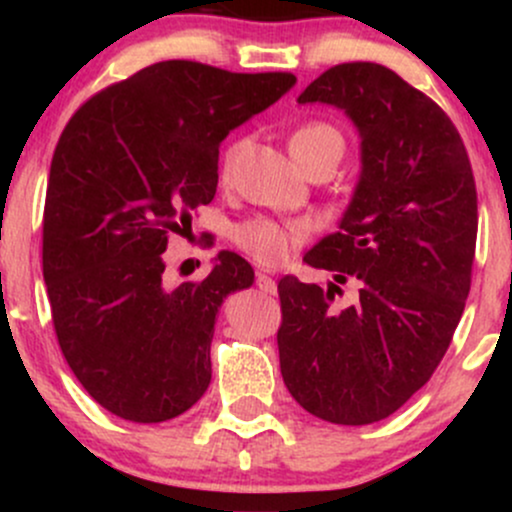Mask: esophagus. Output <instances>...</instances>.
<instances>
[{
  "instance_id": "obj_1",
  "label": "esophagus",
  "mask_w": 512,
  "mask_h": 512,
  "mask_svg": "<svg viewBox=\"0 0 512 512\" xmlns=\"http://www.w3.org/2000/svg\"><path fill=\"white\" fill-rule=\"evenodd\" d=\"M257 286H260L262 293H269V296H274L276 293V281L264 272H257Z\"/></svg>"
}]
</instances>
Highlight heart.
Returning a JSON list of instances; mask_svg holds the SVG:
<instances>
[{"label": "heart", "instance_id": "b5f03b06", "mask_svg": "<svg viewBox=\"0 0 512 512\" xmlns=\"http://www.w3.org/2000/svg\"><path fill=\"white\" fill-rule=\"evenodd\" d=\"M245 139H236L226 146L221 158V170L223 175L231 173L233 163L238 161L240 151H243ZM327 149L344 151V137L337 127L330 122H305L291 134V154L296 156V161L305 166L315 154ZM233 243L240 250L248 252L250 257H255L262 264H276L289 257L293 248L303 243L308 238V223L303 221H274L264 219V216H255L238 223L231 233Z\"/></svg>", "mask_w": 512, "mask_h": 512}]
</instances>
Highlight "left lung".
Returning <instances> with one entry per match:
<instances>
[{
    "label": "left lung",
    "mask_w": 512,
    "mask_h": 512,
    "mask_svg": "<svg viewBox=\"0 0 512 512\" xmlns=\"http://www.w3.org/2000/svg\"><path fill=\"white\" fill-rule=\"evenodd\" d=\"M298 103L349 115L361 178L339 231L305 255L337 284L279 281L281 375L317 419L373 424L431 380L462 317L479 219L472 163L443 108L383 64H337ZM346 278L359 293L339 309Z\"/></svg>",
    "instance_id": "obj_1"
}]
</instances>
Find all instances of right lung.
Segmentation results:
<instances>
[{"mask_svg": "<svg viewBox=\"0 0 512 512\" xmlns=\"http://www.w3.org/2000/svg\"><path fill=\"white\" fill-rule=\"evenodd\" d=\"M296 84L156 62L88 98L50 163L43 276L57 342L84 390L120 419L158 424L211 383L214 322L255 272L221 250L202 281L166 286L163 252L219 185V144Z\"/></svg>", "mask_w": 512, "mask_h": 512, "instance_id": "add662e5", "label": "right lung"}]
</instances>
